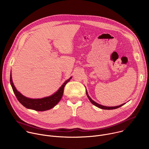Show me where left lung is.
Returning a JSON list of instances; mask_svg holds the SVG:
<instances>
[{
	"label": "left lung",
	"instance_id": "left-lung-1",
	"mask_svg": "<svg viewBox=\"0 0 149 149\" xmlns=\"http://www.w3.org/2000/svg\"><path fill=\"white\" fill-rule=\"evenodd\" d=\"M86 94H87V95L88 98H89L90 101H91V102L93 104H94V105L97 106V107H98V108H100V109H104V110H113V109H118V108H119V107H121L122 105H123L124 104H121V105H120L116 106V107H105V106H104V105H100V104H99L97 103L96 102H95L94 101H93V100L90 98V97L88 95V93H87V90H86Z\"/></svg>",
	"mask_w": 149,
	"mask_h": 149
}]
</instances>
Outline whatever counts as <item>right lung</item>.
<instances>
[{
	"mask_svg": "<svg viewBox=\"0 0 149 149\" xmlns=\"http://www.w3.org/2000/svg\"><path fill=\"white\" fill-rule=\"evenodd\" d=\"M71 78L72 77H70L68 79H67L64 83H63L62 84V86L55 94L49 97L40 99L29 98L24 96L19 92H18L15 87L13 83L12 82L11 74L10 77V82L13 93L15 94V96L17 98V100L20 102L21 104L23 105L27 109H32L35 111H42L48 110L53 108L55 105H56L58 103V102L60 101L63 95V90H64L65 85L67 84L68 82H69Z\"/></svg>",
	"mask_w": 149,
	"mask_h": 149,
	"instance_id": "obj_1",
	"label": "right lung"
}]
</instances>
